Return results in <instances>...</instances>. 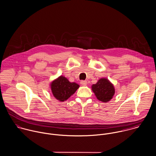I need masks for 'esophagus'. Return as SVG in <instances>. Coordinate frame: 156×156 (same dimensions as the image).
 <instances>
[{
	"label": "esophagus",
	"instance_id": "obj_1",
	"mask_svg": "<svg viewBox=\"0 0 156 156\" xmlns=\"http://www.w3.org/2000/svg\"><path fill=\"white\" fill-rule=\"evenodd\" d=\"M80 84H81V86H86V85H87V82L86 81H81L80 82Z\"/></svg>",
	"mask_w": 156,
	"mask_h": 156
}]
</instances>
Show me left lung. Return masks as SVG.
Returning a JSON list of instances; mask_svg holds the SVG:
<instances>
[{
  "label": "left lung",
  "instance_id": "1",
  "mask_svg": "<svg viewBox=\"0 0 156 156\" xmlns=\"http://www.w3.org/2000/svg\"><path fill=\"white\" fill-rule=\"evenodd\" d=\"M92 90L97 99L103 102L110 101L115 93L113 84L105 78L99 79L95 84H93Z\"/></svg>",
  "mask_w": 156,
  "mask_h": 156
}]
</instances>
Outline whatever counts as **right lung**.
Instances as JSON below:
<instances>
[{
  "mask_svg": "<svg viewBox=\"0 0 156 156\" xmlns=\"http://www.w3.org/2000/svg\"><path fill=\"white\" fill-rule=\"evenodd\" d=\"M53 96L59 101H66L72 94L75 93L80 86L75 83H70L67 78L60 76L50 84Z\"/></svg>",
  "mask_w": 156,
  "mask_h": 156,
  "instance_id": "right-lung-1",
  "label": "right lung"
}]
</instances>
